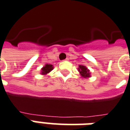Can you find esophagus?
<instances>
[{
    "label": "esophagus",
    "instance_id": "obj_1",
    "mask_svg": "<svg viewBox=\"0 0 130 130\" xmlns=\"http://www.w3.org/2000/svg\"><path fill=\"white\" fill-rule=\"evenodd\" d=\"M65 60H66V61H68V60H69V58H66V59H65Z\"/></svg>",
    "mask_w": 130,
    "mask_h": 130
}]
</instances>
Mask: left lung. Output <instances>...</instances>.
I'll return each mask as SVG.
<instances>
[{"mask_svg":"<svg viewBox=\"0 0 130 130\" xmlns=\"http://www.w3.org/2000/svg\"><path fill=\"white\" fill-rule=\"evenodd\" d=\"M78 71L79 72L80 75L82 76L83 77L88 78L90 77V71L85 66L79 65V68H78Z\"/></svg>","mask_w":130,"mask_h":130,"instance_id":"left-lung-1","label":"left lung"}]
</instances>
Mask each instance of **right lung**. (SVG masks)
Here are the masks:
<instances>
[{
  "label": "right lung",
  "instance_id": "obj_1",
  "mask_svg": "<svg viewBox=\"0 0 130 130\" xmlns=\"http://www.w3.org/2000/svg\"><path fill=\"white\" fill-rule=\"evenodd\" d=\"M53 69V66L52 64H46L45 66H44L42 69L41 74H42V75H46V74H48V73H50Z\"/></svg>",
  "mask_w": 130,
  "mask_h": 130
}]
</instances>
